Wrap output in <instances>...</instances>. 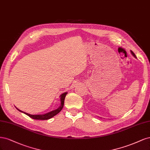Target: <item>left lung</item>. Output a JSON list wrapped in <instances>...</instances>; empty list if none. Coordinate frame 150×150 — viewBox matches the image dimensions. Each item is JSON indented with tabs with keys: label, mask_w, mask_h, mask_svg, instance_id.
<instances>
[{
	"label": "left lung",
	"mask_w": 150,
	"mask_h": 150,
	"mask_svg": "<svg viewBox=\"0 0 150 150\" xmlns=\"http://www.w3.org/2000/svg\"><path fill=\"white\" fill-rule=\"evenodd\" d=\"M131 52H132V55L134 57H136V56H135V55H134V53L132 52V51H131Z\"/></svg>",
	"instance_id": "obj_1"
}]
</instances>
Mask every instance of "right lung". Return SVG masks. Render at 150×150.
<instances>
[{
    "label": "right lung",
    "mask_w": 150,
    "mask_h": 150,
    "mask_svg": "<svg viewBox=\"0 0 150 150\" xmlns=\"http://www.w3.org/2000/svg\"><path fill=\"white\" fill-rule=\"evenodd\" d=\"M67 92L63 93L60 96V102H61V104H60V106L59 107V108H57L55 110H53L52 111V112H49V113H47L46 114H44V115H30V114H28V113H27L25 112H22L21 110H18V108H17L18 111H20V112L26 114L27 115H28V117L33 118V119H35V120H49L51 118H52L53 117H54L55 115H56L57 114L59 113L60 111L62 110L63 107H64V100H65V96L67 95Z\"/></svg>",
    "instance_id": "add662e5"
}]
</instances>
